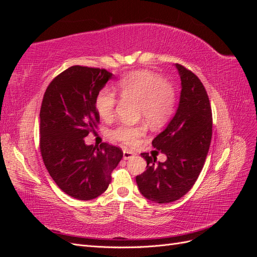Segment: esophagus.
<instances>
[{"mask_svg": "<svg viewBox=\"0 0 257 257\" xmlns=\"http://www.w3.org/2000/svg\"><path fill=\"white\" fill-rule=\"evenodd\" d=\"M133 152L132 151H130V150H126V149H124L123 150V159L124 160H130V159H132L133 158Z\"/></svg>", "mask_w": 257, "mask_h": 257, "instance_id": "esophagus-1", "label": "esophagus"}]
</instances>
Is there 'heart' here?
Returning a JSON list of instances; mask_svg holds the SVG:
<instances>
[{"mask_svg": "<svg viewBox=\"0 0 257 257\" xmlns=\"http://www.w3.org/2000/svg\"><path fill=\"white\" fill-rule=\"evenodd\" d=\"M114 92L122 100L137 103L138 118H145L154 125L165 123L175 111L177 96L173 84L151 72L125 75L114 85ZM116 103L113 92L108 89L99 90L94 99L97 113L106 121L113 118ZM145 133L144 124H121L112 131V137L124 145L135 146Z\"/></svg>", "mask_w": 257, "mask_h": 257, "instance_id": "obj_1", "label": "heart"}]
</instances>
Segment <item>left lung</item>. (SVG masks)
Wrapping results in <instances>:
<instances>
[{
  "mask_svg": "<svg viewBox=\"0 0 257 257\" xmlns=\"http://www.w3.org/2000/svg\"><path fill=\"white\" fill-rule=\"evenodd\" d=\"M180 102L167 127L152 141V155L142 153L147 169L136 177L143 195L158 204L172 203L188 193L204 167L212 137V111L207 91L198 77L180 64ZM167 154L156 164L154 153Z\"/></svg>",
  "mask_w": 257,
  "mask_h": 257,
  "instance_id": "1",
  "label": "left lung"
}]
</instances>
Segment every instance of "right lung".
I'll use <instances>...</instances> for the list:
<instances>
[{
    "label": "right lung",
    "instance_id": "add662e5",
    "mask_svg": "<svg viewBox=\"0 0 257 257\" xmlns=\"http://www.w3.org/2000/svg\"><path fill=\"white\" fill-rule=\"evenodd\" d=\"M111 76L104 68L71 66L49 83L44 94L40 112L44 164L59 188L79 200L103 194L123 158L119 147L84 144V137L99 123L95 96Z\"/></svg>",
    "mask_w": 257,
    "mask_h": 257
}]
</instances>
